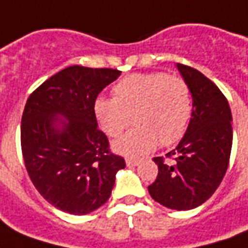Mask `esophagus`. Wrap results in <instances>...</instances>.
I'll use <instances>...</instances> for the list:
<instances>
[{"label": "esophagus", "instance_id": "1", "mask_svg": "<svg viewBox=\"0 0 248 248\" xmlns=\"http://www.w3.org/2000/svg\"><path fill=\"white\" fill-rule=\"evenodd\" d=\"M126 165L129 167H135L140 165V161H138V159H133V158H127V159H126Z\"/></svg>", "mask_w": 248, "mask_h": 248}]
</instances>
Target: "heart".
<instances>
[{
    "label": "heart",
    "instance_id": "1",
    "mask_svg": "<svg viewBox=\"0 0 248 248\" xmlns=\"http://www.w3.org/2000/svg\"><path fill=\"white\" fill-rule=\"evenodd\" d=\"M192 98L187 82L166 73H138L113 87V98L99 97L94 114L106 135L115 138L130 124L135 127L113 143L114 151L140 156L182 138L191 118Z\"/></svg>",
    "mask_w": 248,
    "mask_h": 248
}]
</instances>
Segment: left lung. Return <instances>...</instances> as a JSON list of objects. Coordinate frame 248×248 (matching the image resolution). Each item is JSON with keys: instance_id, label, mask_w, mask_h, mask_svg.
Returning a JSON list of instances; mask_svg holds the SVG:
<instances>
[{"instance_id": "1", "label": "left lung", "mask_w": 248, "mask_h": 248, "mask_svg": "<svg viewBox=\"0 0 248 248\" xmlns=\"http://www.w3.org/2000/svg\"><path fill=\"white\" fill-rule=\"evenodd\" d=\"M177 67L191 90V118L181 142L166 154L169 161L154 158L158 175L147 188L155 202L182 211L206 202L222 182L232 146V115L213 81L194 67Z\"/></svg>"}]
</instances>
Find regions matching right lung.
I'll return each mask as SVG.
<instances>
[{
  "mask_svg": "<svg viewBox=\"0 0 248 248\" xmlns=\"http://www.w3.org/2000/svg\"><path fill=\"white\" fill-rule=\"evenodd\" d=\"M119 76L115 69L69 66L26 101L21 121L25 167L38 192L61 211L85 215L101 207L111 195L115 174L126 166L110 151L94 114L98 94Z\"/></svg>",
  "mask_w": 248,
  "mask_h": 248,
  "instance_id": "obj_1",
  "label": "right lung"
}]
</instances>
